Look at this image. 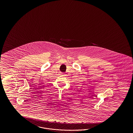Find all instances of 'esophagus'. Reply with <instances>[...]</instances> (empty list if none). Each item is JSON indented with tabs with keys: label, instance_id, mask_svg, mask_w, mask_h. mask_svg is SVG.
I'll list each match as a JSON object with an SVG mask.
<instances>
[{
	"label": "esophagus",
	"instance_id": "esophagus-1",
	"mask_svg": "<svg viewBox=\"0 0 133 133\" xmlns=\"http://www.w3.org/2000/svg\"><path fill=\"white\" fill-rule=\"evenodd\" d=\"M62 75H64V73H62Z\"/></svg>",
	"mask_w": 133,
	"mask_h": 133
}]
</instances>
